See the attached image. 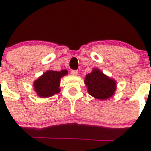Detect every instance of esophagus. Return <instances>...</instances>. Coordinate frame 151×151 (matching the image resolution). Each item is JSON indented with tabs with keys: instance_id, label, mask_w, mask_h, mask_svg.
<instances>
[{
	"instance_id": "esophagus-1",
	"label": "esophagus",
	"mask_w": 151,
	"mask_h": 151,
	"mask_svg": "<svg viewBox=\"0 0 151 151\" xmlns=\"http://www.w3.org/2000/svg\"><path fill=\"white\" fill-rule=\"evenodd\" d=\"M70 74H72V75H74V76H77V75H78V71H77V70H71Z\"/></svg>"
}]
</instances>
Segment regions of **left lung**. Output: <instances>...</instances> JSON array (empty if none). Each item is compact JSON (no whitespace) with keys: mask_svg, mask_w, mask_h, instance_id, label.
Instances as JSON below:
<instances>
[{"mask_svg":"<svg viewBox=\"0 0 151 151\" xmlns=\"http://www.w3.org/2000/svg\"><path fill=\"white\" fill-rule=\"evenodd\" d=\"M89 94L95 99L105 100L115 94L116 81L104 74L100 69L93 68L84 79Z\"/></svg>","mask_w":151,"mask_h":151,"instance_id":"obj_1","label":"left lung"}]
</instances>
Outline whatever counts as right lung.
<instances>
[{
	"label": "right lung",
	"mask_w": 151,
	"mask_h": 151,
	"mask_svg": "<svg viewBox=\"0 0 151 151\" xmlns=\"http://www.w3.org/2000/svg\"><path fill=\"white\" fill-rule=\"evenodd\" d=\"M68 74L67 70L61 71L49 70L34 81L33 86L37 95L40 98H48L60 92V80Z\"/></svg>",
	"instance_id": "right-lung-1"
}]
</instances>
